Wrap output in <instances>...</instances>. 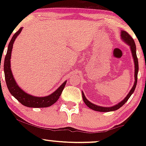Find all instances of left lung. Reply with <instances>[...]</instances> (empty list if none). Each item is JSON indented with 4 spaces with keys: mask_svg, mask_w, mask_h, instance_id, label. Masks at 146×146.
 <instances>
[{
    "mask_svg": "<svg viewBox=\"0 0 146 146\" xmlns=\"http://www.w3.org/2000/svg\"><path fill=\"white\" fill-rule=\"evenodd\" d=\"M121 39L123 40L125 44H127L130 46V51L132 53V56L134 60V63H135V82H134L133 86L132 87L131 90H130V92L128 93V94L127 95V96L123 99L122 101H121L119 103L117 104L116 105L113 106L111 107H104V106H98L95 104H93L92 102L88 101L87 100L86 97H85L84 93L82 91V98L84 102L86 104V105L88 108H90V109L95 110V111L98 112H110V111H115V110H118L119 108H121L124 104L128 100V99L130 98V97L131 96L132 93L135 91V88H136L137 83V75H138V71H139V63H138V59H137V53H136V45H135V41L132 39V38L130 35L128 34L126 31H121Z\"/></svg>",
    "mask_w": 146,
    "mask_h": 146,
    "instance_id": "8db88e82",
    "label": "left lung"
}]
</instances>
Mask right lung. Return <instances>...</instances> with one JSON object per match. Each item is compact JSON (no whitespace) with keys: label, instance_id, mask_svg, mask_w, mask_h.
Listing matches in <instances>:
<instances>
[{"label":"right lung","instance_id":"1","mask_svg":"<svg viewBox=\"0 0 146 146\" xmlns=\"http://www.w3.org/2000/svg\"><path fill=\"white\" fill-rule=\"evenodd\" d=\"M22 30H23V27H21L13 36L12 38L9 42V45H8L7 51V54L5 58L4 72L7 86L10 93L18 102H21L22 104L25 106L30 107V108H45V107L51 106L53 104L56 103L59 99L60 96L62 94V92L66 85V81L62 83V84L60 85L59 88L51 94L44 97H36L28 94L27 93L25 92L22 88H20L14 78V75L12 74V71L11 69V64H10L11 60H11L13 44H14L16 38L21 33Z\"/></svg>","mask_w":146,"mask_h":146}]
</instances>
